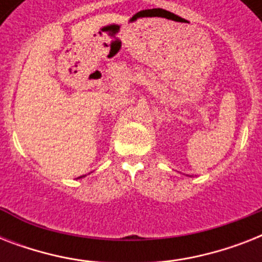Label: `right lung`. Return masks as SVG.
Segmentation results:
<instances>
[{"instance_id": "1", "label": "right lung", "mask_w": 262, "mask_h": 262, "mask_svg": "<svg viewBox=\"0 0 262 262\" xmlns=\"http://www.w3.org/2000/svg\"><path fill=\"white\" fill-rule=\"evenodd\" d=\"M80 178H81V177H80Z\"/></svg>"}]
</instances>
